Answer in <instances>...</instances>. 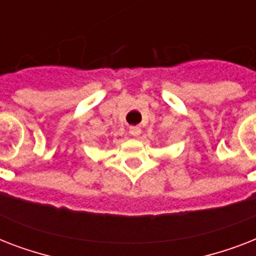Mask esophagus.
<instances>
[{"mask_svg": "<svg viewBox=\"0 0 256 256\" xmlns=\"http://www.w3.org/2000/svg\"><path fill=\"white\" fill-rule=\"evenodd\" d=\"M140 132H142V130H140V126H132V128H130V134H132V136H138L140 134Z\"/></svg>", "mask_w": 256, "mask_h": 256, "instance_id": "34e87169", "label": "esophagus"}]
</instances>
